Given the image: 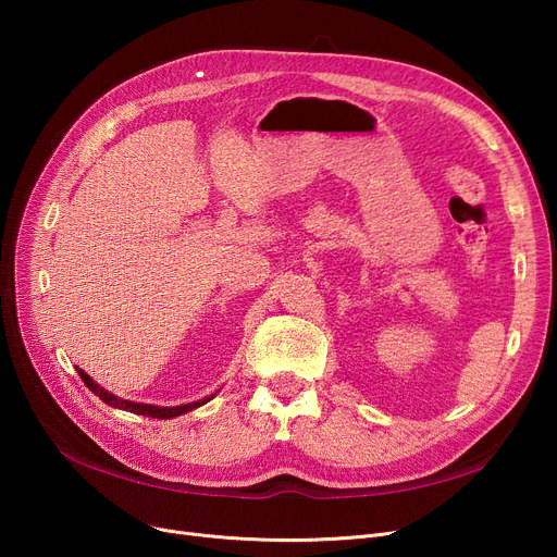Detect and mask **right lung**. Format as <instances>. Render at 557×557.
<instances>
[{"label":"right lung","instance_id":"right-lung-1","mask_svg":"<svg viewBox=\"0 0 557 557\" xmlns=\"http://www.w3.org/2000/svg\"><path fill=\"white\" fill-rule=\"evenodd\" d=\"M78 370V376L83 379V384L90 388L97 397H101L106 404H110V406H114V408H124V411H131V413H135V416H146V418H158V420H171V418H178V416H183V413H187V411H194V408H198V406H202L205 401H210L212 397H205V399H200V401H191V404H183V406H151V404H137V401H128V399H120V397H114L112 393H108V391H103L99 384H95L90 376H87L81 368H76Z\"/></svg>","mask_w":557,"mask_h":557}]
</instances>
